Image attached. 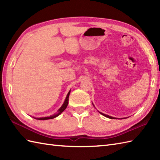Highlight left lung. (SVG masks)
<instances>
[{"label": "left lung", "instance_id": "left-lung-1", "mask_svg": "<svg viewBox=\"0 0 160 160\" xmlns=\"http://www.w3.org/2000/svg\"><path fill=\"white\" fill-rule=\"evenodd\" d=\"M93 104V103H92ZM94 106V105H93ZM95 107V106H94ZM100 113L102 115H104V116H105V117H107V118H110V119H117L116 118H114V117H111V116H109V115H106V114H104V113H101V112H100Z\"/></svg>", "mask_w": 160, "mask_h": 160}]
</instances>
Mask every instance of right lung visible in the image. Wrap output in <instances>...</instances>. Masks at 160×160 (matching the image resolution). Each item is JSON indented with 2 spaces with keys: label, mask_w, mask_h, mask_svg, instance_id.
I'll use <instances>...</instances> for the list:
<instances>
[{
  "label": "right lung",
  "mask_w": 160,
  "mask_h": 160,
  "mask_svg": "<svg viewBox=\"0 0 160 160\" xmlns=\"http://www.w3.org/2000/svg\"><path fill=\"white\" fill-rule=\"evenodd\" d=\"M70 92H71V90L69 91V93H68L67 96V97H66V98H65V100H64L63 104L62 105V107H61L59 108L58 111H57L56 113L53 114V115H50V116H49V117H42V118H35V117H33V118L36 119V120H49V119L55 118L58 116V115H59L60 114L62 113V112H63L64 110H65V108H66L67 107L68 103H69V96Z\"/></svg>",
  "instance_id": "add662e5"
}]
</instances>
